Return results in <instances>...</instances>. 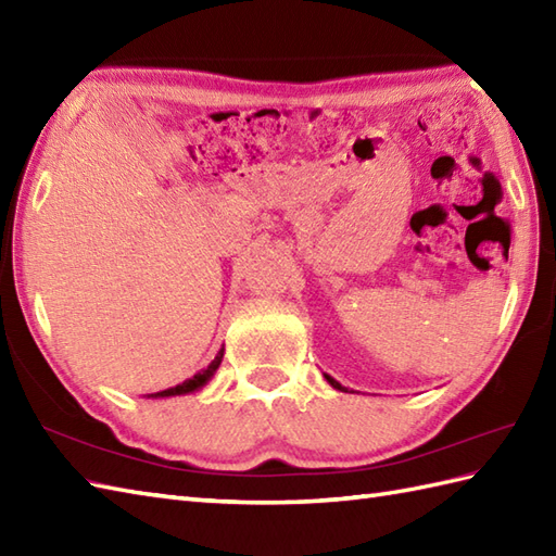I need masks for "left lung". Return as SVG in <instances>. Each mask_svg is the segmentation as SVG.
I'll list each match as a JSON object with an SVG mask.
<instances>
[{"instance_id":"obj_1","label":"left lung","mask_w":556,"mask_h":556,"mask_svg":"<svg viewBox=\"0 0 556 556\" xmlns=\"http://www.w3.org/2000/svg\"><path fill=\"white\" fill-rule=\"evenodd\" d=\"M327 380H329V384H332V387H337V389H341V384L337 382V380H332V377H327Z\"/></svg>"}]
</instances>
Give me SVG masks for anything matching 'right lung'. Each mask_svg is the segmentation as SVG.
Returning a JSON list of instances; mask_svg holds the SVG:
<instances>
[{
    "label": "right lung",
    "mask_w": 556,
    "mask_h": 556,
    "mask_svg": "<svg viewBox=\"0 0 556 556\" xmlns=\"http://www.w3.org/2000/svg\"><path fill=\"white\" fill-rule=\"evenodd\" d=\"M222 356H224V351L217 353L215 361H212L203 372L193 375L191 380H186L184 384H176V387H172V389H164V392H157L155 396H176V394H186V392H193V389H200V387H203V384L210 380L212 375H215V370L219 368V363H222Z\"/></svg>",
    "instance_id": "obj_1"
}]
</instances>
